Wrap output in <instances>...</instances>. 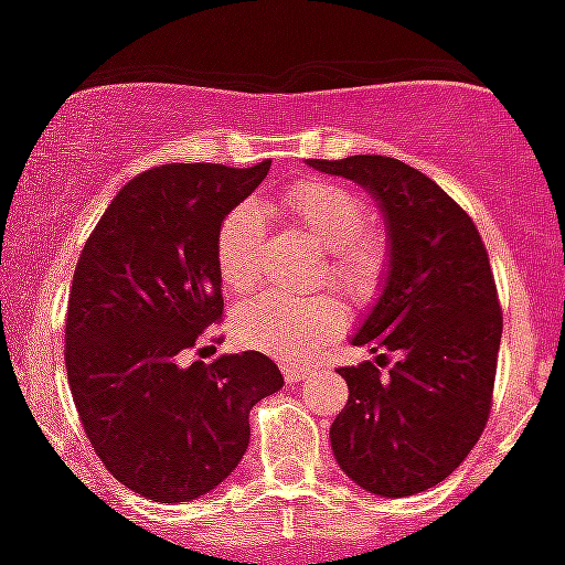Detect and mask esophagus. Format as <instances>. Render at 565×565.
<instances>
[{"mask_svg":"<svg viewBox=\"0 0 565 565\" xmlns=\"http://www.w3.org/2000/svg\"><path fill=\"white\" fill-rule=\"evenodd\" d=\"M310 372V366H296V363H287L284 366V377H287V384H299V381H305Z\"/></svg>","mask_w":565,"mask_h":565,"instance_id":"1","label":"esophagus"}]
</instances>
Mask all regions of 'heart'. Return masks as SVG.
I'll list each match as a JSON object with an SVG mask.
<instances>
[{
    "label": "heart",
    "instance_id": "1",
    "mask_svg": "<svg viewBox=\"0 0 565 565\" xmlns=\"http://www.w3.org/2000/svg\"><path fill=\"white\" fill-rule=\"evenodd\" d=\"M278 207L326 243V273L337 287L352 296H370L375 290L384 275L386 248L384 239L366 228V207L352 190L322 179L292 181L278 195ZM264 237V216L252 202L234 204L220 222L216 266L231 292L255 290L260 281ZM343 326V301L328 292L305 299L266 292L243 305L234 317V331L243 343L292 363L310 361Z\"/></svg>",
    "mask_w": 565,
    "mask_h": 565
}]
</instances>
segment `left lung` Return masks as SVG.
<instances>
[{
	"label": "left lung",
	"instance_id": "left-lung-1",
	"mask_svg": "<svg viewBox=\"0 0 565 565\" xmlns=\"http://www.w3.org/2000/svg\"><path fill=\"white\" fill-rule=\"evenodd\" d=\"M375 193L390 231V275L352 343L395 353L343 366L349 402L331 425L340 469L402 499L446 481L487 428L501 317L490 255L472 216L425 172L384 154L310 161Z\"/></svg>",
	"mask_w": 565,
	"mask_h": 565
}]
</instances>
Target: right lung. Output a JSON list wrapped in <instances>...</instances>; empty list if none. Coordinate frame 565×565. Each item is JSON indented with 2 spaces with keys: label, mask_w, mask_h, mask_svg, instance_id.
<instances>
[{
  "label": "right lung",
  "mask_w": 565,
  "mask_h": 565,
  "mask_svg": "<svg viewBox=\"0 0 565 565\" xmlns=\"http://www.w3.org/2000/svg\"><path fill=\"white\" fill-rule=\"evenodd\" d=\"M269 163L140 172L75 264L64 328L75 411L105 469L146 499L190 501L225 481L248 448V411L284 384L260 352L188 363L222 322L220 222Z\"/></svg>",
  "instance_id": "obj_1"
}]
</instances>
